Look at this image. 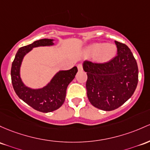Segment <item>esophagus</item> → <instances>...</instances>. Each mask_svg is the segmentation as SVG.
I'll return each instance as SVG.
<instances>
[{
	"mask_svg": "<svg viewBox=\"0 0 150 150\" xmlns=\"http://www.w3.org/2000/svg\"><path fill=\"white\" fill-rule=\"evenodd\" d=\"M78 68L79 71H82L83 70V65L82 64H78Z\"/></svg>",
	"mask_w": 150,
	"mask_h": 150,
	"instance_id": "34e87169",
	"label": "esophagus"
}]
</instances>
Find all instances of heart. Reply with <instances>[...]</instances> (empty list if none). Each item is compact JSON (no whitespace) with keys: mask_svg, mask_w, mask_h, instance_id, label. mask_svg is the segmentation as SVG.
Wrapping results in <instances>:
<instances>
[{"mask_svg":"<svg viewBox=\"0 0 150 150\" xmlns=\"http://www.w3.org/2000/svg\"><path fill=\"white\" fill-rule=\"evenodd\" d=\"M86 52L90 56H95V59L98 62H106L115 56L117 47L114 44L98 42L89 45Z\"/></svg>","mask_w":150,"mask_h":150,"instance_id":"b5f03b06","label":"heart"}]
</instances>
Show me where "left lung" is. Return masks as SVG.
<instances>
[{
  "mask_svg": "<svg viewBox=\"0 0 150 150\" xmlns=\"http://www.w3.org/2000/svg\"><path fill=\"white\" fill-rule=\"evenodd\" d=\"M117 55L110 61L97 63L83 62L87 72V95L98 109L114 110L131 98L138 83V67L130 49L115 41Z\"/></svg>",
  "mask_w": 150,
  "mask_h": 150,
  "instance_id": "1",
  "label": "left lung"
}]
</instances>
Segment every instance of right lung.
Returning a JSON list of instances; mask_svg holds the SVG:
<instances>
[{
  "label": "right lung",
  "instance_id": "right-lung-1",
  "mask_svg": "<svg viewBox=\"0 0 150 150\" xmlns=\"http://www.w3.org/2000/svg\"><path fill=\"white\" fill-rule=\"evenodd\" d=\"M52 39H41L19 48L11 67V80L16 95L33 109L42 112H50L62 106L67 86L78 72L76 66L68 70H60L50 83L40 89H31L24 85L20 77V67L23 57L33 47L52 45Z\"/></svg>",
  "mask_w": 150,
  "mask_h": 150
}]
</instances>
